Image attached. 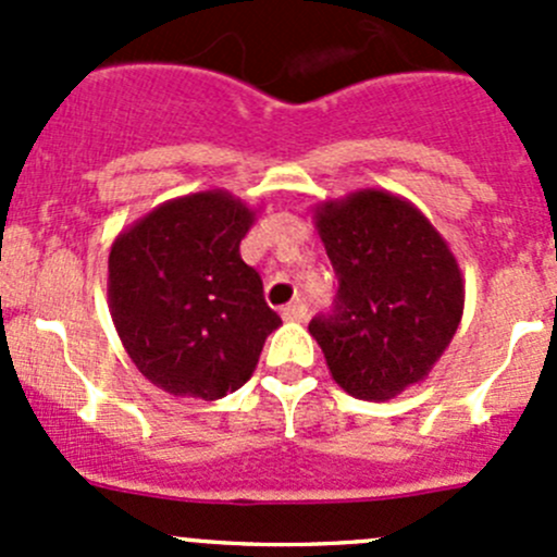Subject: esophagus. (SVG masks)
<instances>
[{
    "label": "esophagus",
    "mask_w": 557,
    "mask_h": 557,
    "mask_svg": "<svg viewBox=\"0 0 557 557\" xmlns=\"http://www.w3.org/2000/svg\"><path fill=\"white\" fill-rule=\"evenodd\" d=\"M283 320H288V323H305V320H307V305H301V301L285 305L283 307Z\"/></svg>",
    "instance_id": "34e87169"
}]
</instances>
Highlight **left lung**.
Listing matches in <instances>:
<instances>
[{
    "mask_svg": "<svg viewBox=\"0 0 557 557\" xmlns=\"http://www.w3.org/2000/svg\"><path fill=\"white\" fill-rule=\"evenodd\" d=\"M314 226L339 290L310 334L336 385L387 401L429 377L453 342L463 314L458 261L429 218L387 190L323 201Z\"/></svg>",
    "mask_w": 557,
    "mask_h": 557,
    "instance_id": "1",
    "label": "left lung"
}]
</instances>
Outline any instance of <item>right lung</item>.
<instances>
[{
	"label": "right lung",
	"mask_w": 557,
	"mask_h": 557,
	"mask_svg": "<svg viewBox=\"0 0 557 557\" xmlns=\"http://www.w3.org/2000/svg\"><path fill=\"white\" fill-rule=\"evenodd\" d=\"M252 221L226 190H201L156 207L112 243V323L134 367L172 396L215 401L243 387L283 325L239 256Z\"/></svg>",
	"instance_id": "add662e5"
}]
</instances>
